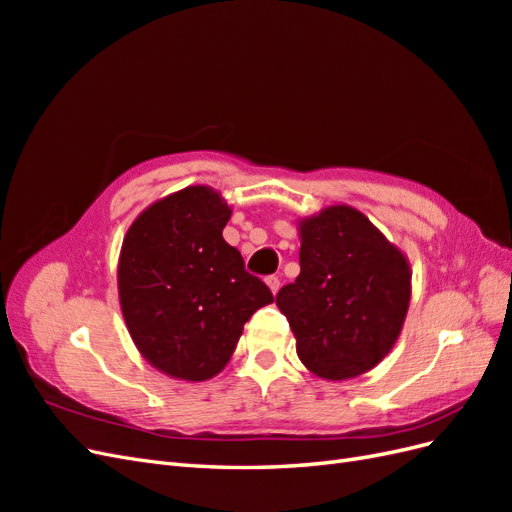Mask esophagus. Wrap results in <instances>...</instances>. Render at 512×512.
Here are the masks:
<instances>
[{
    "instance_id": "esophagus-1",
    "label": "esophagus",
    "mask_w": 512,
    "mask_h": 512,
    "mask_svg": "<svg viewBox=\"0 0 512 512\" xmlns=\"http://www.w3.org/2000/svg\"><path fill=\"white\" fill-rule=\"evenodd\" d=\"M267 286H269V290L273 292V294H277V290H280V277H277V275H269L267 277Z\"/></svg>"
}]
</instances>
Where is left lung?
<instances>
[{"instance_id":"obj_1","label":"left lung","mask_w":512,"mask_h":512,"mask_svg":"<svg viewBox=\"0 0 512 512\" xmlns=\"http://www.w3.org/2000/svg\"><path fill=\"white\" fill-rule=\"evenodd\" d=\"M301 273L277 292L301 363L324 380L374 369L404 329L412 297L408 256L350 205L297 222Z\"/></svg>"}]
</instances>
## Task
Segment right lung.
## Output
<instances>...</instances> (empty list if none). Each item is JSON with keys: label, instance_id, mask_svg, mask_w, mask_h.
Masks as SVG:
<instances>
[{"label": "right lung", "instance_id": "obj_1", "mask_svg": "<svg viewBox=\"0 0 512 512\" xmlns=\"http://www.w3.org/2000/svg\"><path fill=\"white\" fill-rule=\"evenodd\" d=\"M230 215L222 192L190 185L138 213L123 237L121 314L143 359L170 378L218 376L243 324L273 303L271 290L222 237Z\"/></svg>", "mask_w": 512, "mask_h": 512}]
</instances>
